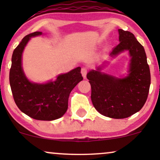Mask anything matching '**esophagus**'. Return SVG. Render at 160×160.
<instances>
[{
    "label": "esophagus",
    "instance_id": "obj_1",
    "mask_svg": "<svg viewBox=\"0 0 160 160\" xmlns=\"http://www.w3.org/2000/svg\"><path fill=\"white\" fill-rule=\"evenodd\" d=\"M81 73H82V75L84 78H86L87 73V68H82V70H81Z\"/></svg>",
    "mask_w": 160,
    "mask_h": 160
}]
</instances>
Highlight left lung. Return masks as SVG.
<instances>
[{
  "label": "left lung",
  "mask_w": 160,
  "mask_h": 160,
  "mask_svg": "<svg viewBox=\"0 0 160 160\" xmlns=\"http://www.w3.org/2000/svg\"><path fill=\"white\" fill-rule=\"evenodd\" d=\"M119 43L110 52L115 58L128 50L131 58L129 73L117 78L102 73L98 66L87 73L91 85V100L100 113L113 119H124L137 113L147 100L151 84L149 66L144 48L134 35L119 29Z\"/></svg>",
  "instance_id": "left-lung-1"
}]
</instances>
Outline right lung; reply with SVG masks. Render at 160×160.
<instances>
[{"instance_id":"1","label":"right lung","mask_w":160,"mask_h":160,"mask_svg":"<svg viewBox=\"0 0 160 160\" xmlns=\"http://www.w3.org/2000/svg\"><path fill=\"white\" fill-rule=\"evenodd\" d=\"M41 34V32H34L27 35L14 50L9 82L14 102L19 110L34 119L52 121L65 114L70 93L83 77L81 68L78 67L59 75L54 82L46 84L32 83L28 79L22 67V54L30 38Z\"/></svg>"}]
</instances>
